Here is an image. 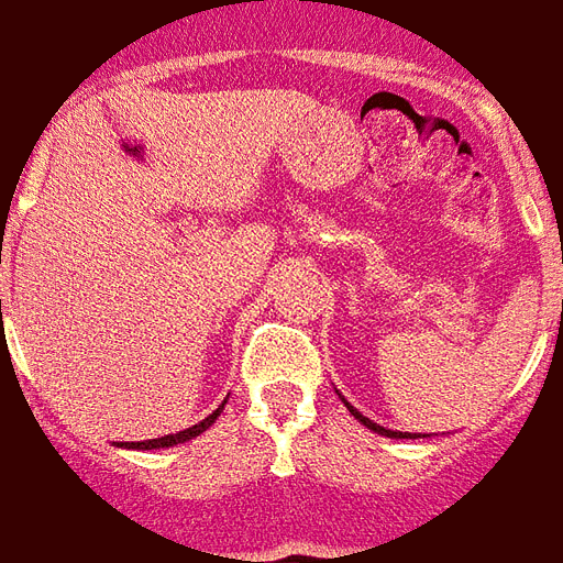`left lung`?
I'll return each instance as SVG.
<instances>
[{"instance_id":"obj_1","label":"left lung","mask_w":563,"mask_h":563,"mask_svg":"<svg viewBox=\"0 0 563 563\" xmlns=\"http://www.w3.org/2000/svg\"><path fill=\"white\" fill-rule=\"evenodd\" d=\"M343 404H346V401H343ZM346 407H350V413H353L355 419H358V422L365 424V428H371V431H374V434H383V437H398V440H401V437H410V440H416V437H428V434H407V431H391V428H383V424H377V422H374V419H367V416L358 413V410H355L353 404H346Z\"/></svg>"}]
</instances>
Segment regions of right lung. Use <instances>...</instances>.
I'll return each instance as SVG.
<instances>
[{
    "label": "right lung",
    "mask_w": 563,
    "mask_h": 563,
    "mask_svg": "<svg viewBox=\"0 0 563 563\" xmlns=\"http://www.w3.org/2000/svg\"><path fill=\"white\" fill-rule=\"evenodd\" d=\"M222 407H225V401H222L220 407L208 416V419H201V422L192 424V428H184V431H177V434L156 437V440H144V443H126V449H168V446H177V443H186V440H192V437H198L201 431H208L210 424L217 422V416L222 413Z\"/></svg>",
    "instance_id": "1"
}]
</instances>
